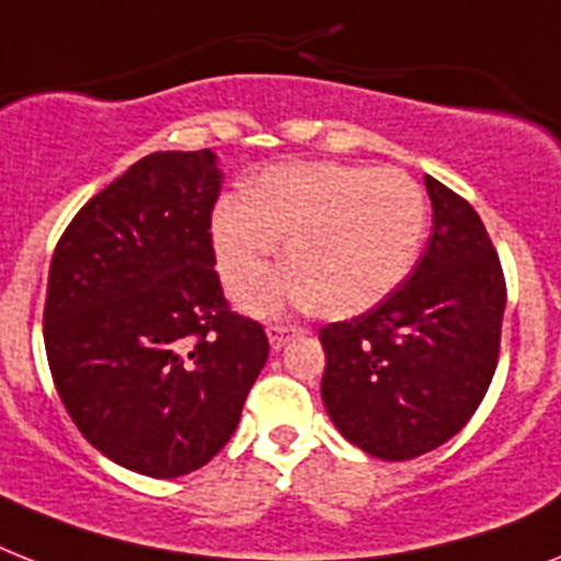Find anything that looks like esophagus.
<instances>
[{
	"instance_id": "34e87169",
	"label": "esophagus",
	"mask_w": 561,
	"mask_h": 561,
	"mask_svg": "<svg viewBox=\"0 0 561 561\" xmlns=\"http://www.w3.org/2000/svg\"><path fill=\"white\" fill-rule=\"evenodd\" d=\"M266 335H270L272 350H280L289 337L300 335V327H295V323H270V327H266Z\"/></svg>"
}]
</instances>
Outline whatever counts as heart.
Returning <instances> with one entry per match:
<instances>
[{
    "mask_svg": "<svg viewBox=\"0 0 561 561\" xmlns=\"http://www.w3.org/2000/svg\"><path fill=\"white\" fill-rule=\"evenodd\" d=\"M427 194L401 169L291 163L263 171L243 201L226 197L211 215V249L231 298L266 284L286 240L289 275L249 307L312 300L323 314H358L381 304L419 257Z\"/></svg>",
    "mask_w": 561,
    "mask_h": 561,
    "instance_id": "obj_1",
    "label": "heart"
}]
</instances>
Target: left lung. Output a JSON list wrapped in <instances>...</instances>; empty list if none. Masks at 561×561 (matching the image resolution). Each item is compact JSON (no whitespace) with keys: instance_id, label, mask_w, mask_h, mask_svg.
Here are the masks:
<instances>
[{"instance_id":"obj_1","label":"left lung","mask_w":561,"mask_h":561,"mask_svg":"<svg viewBox=\"0 0 561 561\" xmlns=\"http://www.w3.org/2000/svg\"><path fill=\"white\" fill-rule=\"evenodd\" d=\"M433 234L413 272L353 321L318 332L321 398L355 447L407 461L450 442L479 410L499 364L507 286L476 208L424 178Z\"/></svg>"}]
</instances>
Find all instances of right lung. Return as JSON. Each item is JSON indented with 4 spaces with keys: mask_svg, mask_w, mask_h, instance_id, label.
<instances>
[{
    "mask_svg": "<svg viewBox=\"0 0 561 561\" xmlns=\"http://www.w3.org/2000/svg\"><path fill=\"white\" fill-rule=\"evenodd\" d=\"M217 157L154 151L62 231L42 335L77 430L111 461L178 479L224 450L270 337L215 272Z\"/></svg>",
    "mask_w": 561,
    "mask_h": 561,
    "instance_id": "1",
    "label": "right lung"
}]
</instances>
